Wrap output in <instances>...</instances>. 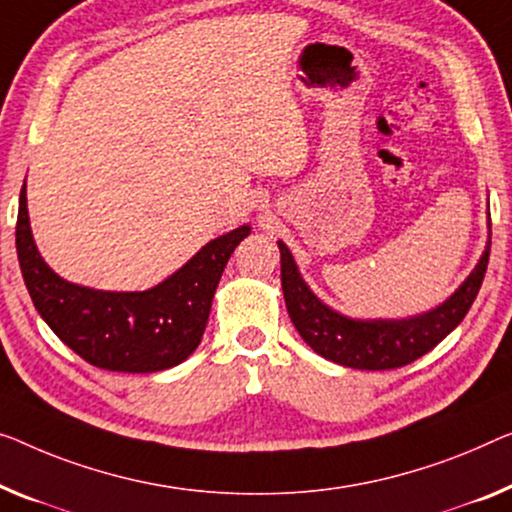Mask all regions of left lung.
Here are the masks:
<instances>
[{"mask_svg": "<svg viewBox=\"0 0 512 512\" xmlns=\"http://www.w3.org/2000/svg\"><path fill=\"white\" fill-rule=\"evenodd\" d=\"M490 246L492 232L478 266L451 299L441 303L437 310L402 322H358L326 308L301 280L289 248L278 241L282 294L296 331L319 356L356 370L402 368L437 347L462 322L483 285Z\"/></svg>", "mask_w": 512, "mask_h": 512, "instance_id": "obj_1", "label": "left lung"}]
</instances>
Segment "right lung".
<instances>
[{
  "mask_svg": "<svg viewBox=\"0 0 512 512\" xmlns=\"http://www.w3.org/2000/svg\"><path fill=\"white\" fill-rule=\"evenodd\" d=\"M248 234L250 227L243 225L218 236L147 292H98L61 280L43 262L29 230L22 186L15 248L38 315L64 345L96 368L158 372L186 361L200 345L227 259Z\"/></svg>",
  "mask_w": 512,
  "mask_h": 512,
  "instance_id": "add662e5",
  "label": "right lung"
}]
</instances>
